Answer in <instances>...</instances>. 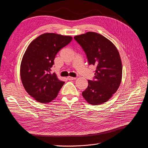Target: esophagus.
I'll return each instance as SVG.
<instances>
[{"label":"esophagus","instance_id":"esophagus-1","mask_svg":"<svg viewBox=\"0 0 148 148\" xmlns=\"http://www.w3.org/2000/svg\"><path fill=\"white\" fill-rule=\"evenodd\" d=\"M67 79H69V80H74V79H76V78L75 77H72V76H68Z\"/></svg>","mask_w":148,"mask_h":148}]
</instances>
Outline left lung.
I'll return each mask as SVG.
<instances>
[{
    "label": "left lung",
    "mask_w": 148,
    "mask_h": 148,
    "mask_svg": "<svg viewBox=\"0 0 148 148\" xmlns=\"http://www.w3.org/2000/svg\"><path fill=\"white\" fill-rule=\"evenodd\" d=\"M84 51L89 65L97 67L93 81L82 92L84 99L92 105L101 104L112 97L122 79V63L116 47L103 35L95 32L74 37Z\"/></svg>",
    "instance_id": "1"
}]
</instances>
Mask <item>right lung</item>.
<instances>
[{
    "label": "right lung",
    "instance_id": "1",
    "mask_svg": "<svg viewBox=\"0 0 148 148\" xmlns=\"http://www.w3.org/2000/svg\"><path fill=\"white\" fill-rule=\"evenodd\" d=\"M72 37L44 33L29 44L21 64V78L27 93L41 103L51 102L64 84L51 73L58 52L68 45Z\"/></svg>",
    "mask_w": 148,
    "mask_h": 148
}]
</instances>
